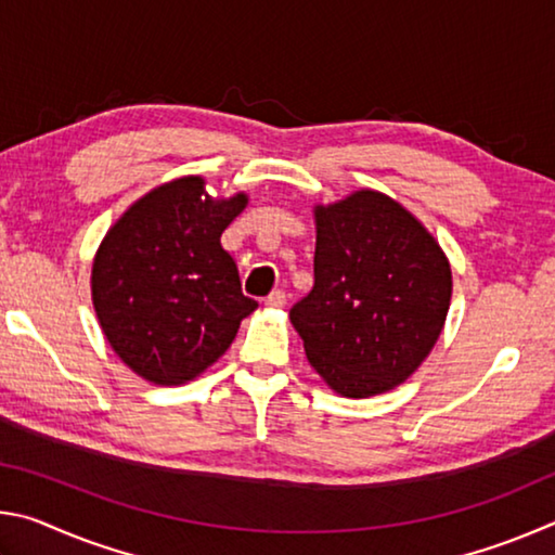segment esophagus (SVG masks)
Returning <instances> with one entry per match:
<instances>
[{"mask_svg":"<svg viewBox=\"0 0 555 555\" xmlns=\"http://www.w3.org/2000/svg\"><path fill=\"white\" fill-rule=\"evenodd\" d=\"M284 304H286V294H284V291H281V288H274V291H271V294L267 296V306H269V308H281Z\"/></svg>","mask_w":555,"mask_h":555,"instance_id":"obj_1","label":"esophagus"}]
</instances>
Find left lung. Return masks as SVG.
<instances>
[{"label": "left lung", "mask_w": 555, "mask_h": 555, "mask_svg": "<svg viewBox=\"0 0 555 555\" xmlns=\"http://www.w3.org/2000/svg\"><path fill=\"white\" fill-rule=\"evenodd\" d=\"M313 288L291 308L308 362L350 399L406 382L443 331L450 264L399 203L357 191L315 208Z\"/></svg>", "instance_id": "obj_1"}]
</instances>
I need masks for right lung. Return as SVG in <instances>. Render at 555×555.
<instances>
[{"label": "right lung", "instance_id": "add662e5", "mask_svg": "<svg viewBox=\"0 0 555 555\" xmlns=\"http://www.w3.org/2000/svg\"><path fill=\"white\" fill-rule=\"evenodd\" d=\"M185 176L137 201L102 240L92 304L121 362L154 384H183L232 345L259 306L220 237L247 195L212 201Z\"/></svg>", "mask_w": 555, "mask_h": 555}]
</instances>
